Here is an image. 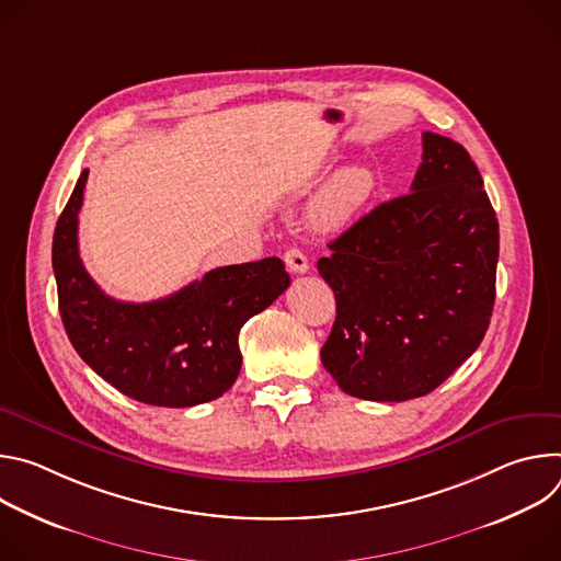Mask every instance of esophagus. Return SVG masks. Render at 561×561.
<instances>
[{
    "instance_id": "34e87169",
    "label": "esophagus",
    "mask_w": 561,
    "mask_h": 561,
    "mask_svg": "<svg viewBox=\"0 0 561 561\" xmlns=\"http://www.w3.org/2000/svg\"><path fill=\"white\" fill-rule=\"evenodd\" d=\"M284 262H286V268L295 275H301V273L308 271V260L299 249H288L284 253Z\"/></svg>"
}]
</instances>
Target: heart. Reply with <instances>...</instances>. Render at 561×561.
<instances>
[{"label":"heart","instance_id":"heart-1","mask_svg":"<svg viewBox=\"0 0 561 561\" xmlns=\"http://www.w3.org/2000/svg\"><path fill=\"white\" fill-rule=\"evenodd\" d=\"M375 191V178L364 167H348L317 193L308 208V221L314 230H335L344 226Z\"/></svg>","mask_w":561,"mask_h":561}]
</instances>
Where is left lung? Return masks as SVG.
I'll use <instances>...</instances> for the list:
<instances>
[{"instance_id":"left-lung-1","label":"left lung","mask_w":561,"mask_h":561,"mask_svg":"<svg viewBox=\"0 0 561 561\" xmlns=\"http://www.w3.org/2000/svg\"><path fill=\"white\" fill-rule=\"evenodd\" d=\"M411 193L379 204L317 262L337 317L322 364L370 402L435 390L482 344L495 304L500 224L468 150L422 133Z\"/></svg>"}]
</instances>
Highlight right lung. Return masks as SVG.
Segmentation results:
<instances>
[{"label":"right lung","mask_w":561,"mask_h":561,"mask_svg":"<svg viewBox=\"0 0 561 561\" xmlns=\"http://www.w3.org/2000/svg\"><path fill=\"white\" fill-rule=\"evenodd\" d=\"M87 180L89 171H82L53 234L59 312L72 348L141 404L186 409L213 402L242 368L239 329L288 288L284 262L221 266L169 297L117 301L79 260L77 215Z\"/></svg>","instance_id":"1"}]
</instances>
